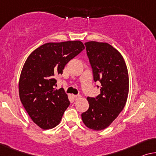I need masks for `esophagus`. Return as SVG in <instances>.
<instances>
[{
  "label": "esophagus",
  "mask_w": 156,
  "mask_h": 156,
  "mask_svg": "<svg viewBox=\"0 0 156 156\" xmlns=\"http://www.w3.org/2000/svg\"><path fill=\"white\" fill-rule=\"evenodd\" d=\"M81 97H82V96H81L80 95H73V98H75V99H80V98H81Z\"/></svg>",
  "instance_id": "obj_1"
}]
</instances>
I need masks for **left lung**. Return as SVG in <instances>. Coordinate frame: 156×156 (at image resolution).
I'll list each match as a JSON object with an SVG mask.
<instances>
[{
	"label": "left lung",
	"mask_w": 156,
	"mask_h": 156,
	"mask_svg": "<svg viewBox=\"0 0 156 156\" xmlns=\"http://www.w3.org/2000/svg\"><path fill=\"white\" fill-rule=\"evenodd\" d=\"M95 82L101 83L100 95L87 98L89 109L81 115L87 128L100 131L108 127L126 105L129 95V73L122 54L106 42L85 43Z\"/></svg>",
	"instance_id": "obj_1"
}]
</instances>
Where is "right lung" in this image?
<instances>
[{
	"instance_id": "right-lung-1",
	"label": "right lung",
	"mask_w": 156,
	"mask_h": 156,
	"mask_svg": "<svg viewBox=\"0 0 156 156\" xmlns=\"http://www.w3.org/2000/svg\"><path fill=\"white\" fill-rule=\"evenodd\" d=\"M85 49L80 41L49 42L27 57L19 80L20 99L37 126L51 129L60 123L70 102L64 90H55V76Z\"/></svg>"
}]
</instances>
